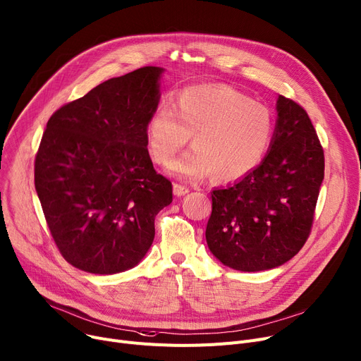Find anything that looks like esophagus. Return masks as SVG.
I'll return each mask as SVG.
<instances>
[{"label":"esophagus","mask_w":361,"mask_h":361,"mask_svg":"<svg viewBox=\"0 0 361 361\" xmlns=\"http://www.w3.org/2000/svg\"><path fill=\"white\" fill-rule=\"evenodd\" d=\"M173 191H174V195L177 197H181V196H185L190 190H188V187H185L183 184H174L173 185Z\"/></svg>","instance_id":"1"}]
</instances>
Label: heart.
I'll use <instances>...</instances> for the list:
<instances>
[{
  "instance_id": "1",
  "label": "heart",
  "mask_w": 361,
  "mask_h": 361,
  "mask_svg": "<svg viewBox=\"0 0 361 361\" xmlns=\"http://www.w3.org/2000/svg\"><path fill=\"white\" fill-rule=\"evenodd\" d=\"M274 118L271 111L225 85H195L178 92L174 104H161L147 122V147L159 165L170 164L185 147H191L171 166L181 178L216 181L241 180L262 162L271 145Z\"/></svg>"
}]
</instances>
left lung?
Returning a JSON list of instances; mask_svg holds the SVG:
<instances>
[{"mask_svg":"<svg viewBox=\"0 0 361 361\" xmlns=\"http://www.w3.org/2000/svg\"><path fill=\"white\" fill-rule=\"evenodd\" d=\"M271 145L252 173L212 193L210 252L238 271L293 258L310 233L324 180V151L307 113L279 95Z\"/></svg>","mask_w":361,"mask_h":361,"instance_id":"left-lung-1","label":"left lung"}]
</instances>
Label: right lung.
<instances>
[{"label": "right lung", "instance_id": "right-lung-1", "mask_svg": "<svg viewBox=\"0 0 361 361\" xmlns=\"http://www.w3.org/2000/svg\"><path fill=\"white\" fill-rule=\"evenodd\" d=\"M164 68L107 80L56 110L35 161V187L54 241L72 266L122 273L142 261L155 216L173 202L147 148Z\"/></svg>", "mask_w": 361, "mask_h": 361}]
</instances>
